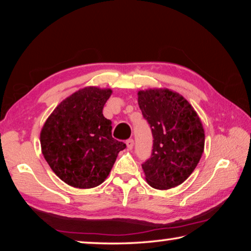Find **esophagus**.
Masks as SVG:
<instances>
[{
  "mask_svg": "<svg viewBox=\"0 0 251 251\" xmlns=\"http://www.w3.org/2000/svg\"><path fill=\"white\" fill-rule=\"evenodd\" d=\"M126 145H127V148H128L129 151L133 150V147H134V139H131V138L127 139V141H126Z\"/></svg>",
  "mask_w": 251,
  "mask_h": 251,
  "instance_id": "34e87169",
  "label": "esophagus"
}]
</instances>
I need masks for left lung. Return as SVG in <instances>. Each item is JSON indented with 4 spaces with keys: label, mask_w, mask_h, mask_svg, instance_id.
Here are the masks:
<instances>
[{
    "label": "left lung",
    "mask_w": 251,
    "mask_h": 251,
    "mask_svg": "<svg viewBox=\"0 0 251 251\" xmlns=\"http://www.w3.org/2000/svg\"><path fill=\"white\" fill-rule=\"evenodd\" d=\"M138 105L152 134V151L142 165L148 185L165 190L184 182L201 158L205 131L196 110L167 88L138 92Z\"/></svg>",
    "instance_id": "1"
}]
</instances>
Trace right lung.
I'll return each instance as SVG.
<instances>
[{
    "instance_id": "1",
    "label": "right lung",
    "mask_w": 251,
    "mask_h": 251,
    "mask_svg": "<svg viewBox=\"0 0 251 251\" xmlns=\"http://www.w3.org/2000/svg\"><path fill=\"white\" fill-rule=\"evenodd\" d=\"M110 88L84 87L57 105L41 130V148L52 171L75 188H93L109 175L126 145L112 137L103 115Z\"/></svg>"
}]
</instances>
